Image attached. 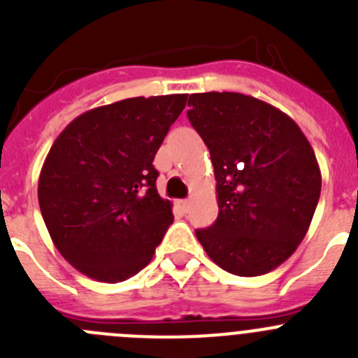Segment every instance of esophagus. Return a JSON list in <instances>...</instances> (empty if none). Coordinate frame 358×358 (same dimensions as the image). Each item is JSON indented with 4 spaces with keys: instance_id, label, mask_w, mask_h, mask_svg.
<instances>
[{
    "instance_id": "obj_1",
    "label": "esophagus",
    "mask_w": 358,
    "mask_h": 358,
    "mask_svg": "<svg viewBox=\"0 0 358 358\" xmlns=\"http://www.w3.org/2000/svg\"><path fill=\"white\" fill-rule=\"evenodd\" d=\"M179 208H181L182 213H188V210H189V201H188V199H182V201H179Z\"/></svg>"
}]
</instances>
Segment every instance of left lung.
<instances>
[{"instance_id":"left-lung-1","label":"left lung","mask_w":358,"mask_h":358,"mask_svg":"<svg viewBox=\"0 0 358 358\" xmlns=\"http://www.w3.org/2000/svg\"><path fill=\"white\" fill-rule=\"evenodd\" d=\"M188 120L210 148L218 217L197 229L211 260L262 276L292 256L321 195V170L290 116L242 93L189 94Z\"/></svg>"}]
</instances>
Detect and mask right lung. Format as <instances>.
Wrapping results in <instances>:
<instances>
[{
	"label": "right lung",
	"instance_id": "add662e5",
	"mask_svg": "<svg viewBox=\"0 0 358 358\" xmlns=\"http://www.w3.org/2000/svg\"><path fill=\"white\" fill-rule=\"evenodd\" d=\"M188 94L136 96L77 116L39 176L41 213L55 248L85 276L118 283L152 260L173 222L154 157Z\"/></svg>",
	"mask_w": 358,
	"mask_h": 358
}]
</instances>
